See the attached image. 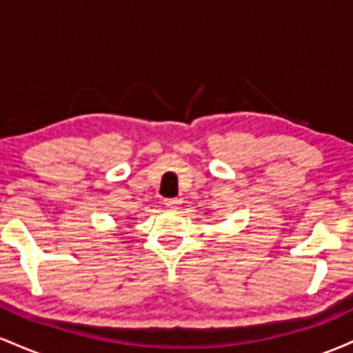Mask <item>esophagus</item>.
<instances>
[{"instance_id": "obj_1", "label": "esophagus", "mask_w": 353, "mask_h": 353, "mask_svg": "<svg viewBox=\"0 0 353 353\" xmlns=\"http://www.w3.org/2000/svg\"><path fill=\"white\" fill-rule=\"evenodd\" d=\"M179 204H181L179 199H165L164 201V205L168 209H177L179 208Z\"/></svg>"}]
</instances>
